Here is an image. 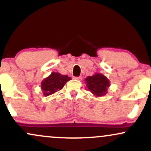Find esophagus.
<instances>
[{"label": "esophagus", "instance_id": "obj_1", "mask_svg": "<svg viewBox=\"0 0 151 151\" xmlns=\"http://www.w3.org/2000/svg\"><path fill=\"white\" fill-rule=\"evenodd\" d=\"M82 77H81V76H80V77H75V79H77V80H78V81H81L82 80Z\"/></svg>", "mask_w": 151, "mask_h": 151}]
</instances>
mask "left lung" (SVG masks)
I'll return each mask as SVG.
<instances>
[{
    "label": "left lung",
    "instance_id": "8db88e82",
    "mask_svg": "<svg viewBox=\"0 0 151 151\" xmlns=\"http://www.w3.org/2000/svg\"><path fill=\"white\" fill-rule=\"evenodd\" d=\"M86 86L96 97L104 96L110 86V81L104 74L96 73L85 79Z\"/></svg>",
    "mask_w": 151,
    "mask_h": 151
}]
</instances>
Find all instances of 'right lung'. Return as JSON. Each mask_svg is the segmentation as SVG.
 <instances>
[{
  "instance_id": "right-lung-1",
  "label": "right lung",
  "mask_w": 151,
  "mask_h": 151,
  "mask_svg": "<svg viewBox=\"0 0 151 151\" xmlns=\"http://www.w3.org/2000/svg\"><path fill=\"white\" fill-rule=\"evenodd\" d=\"M71 77L63 75L58 72H52L47 77L45 78L41 83V89L45 96H48L61 90Z\"/></svg>"
}]
</instances>
